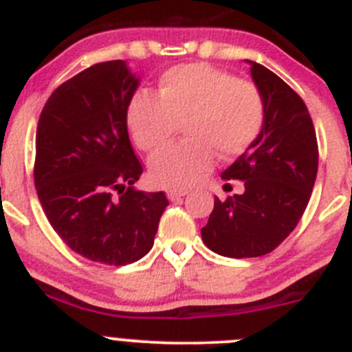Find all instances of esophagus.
Instances as JSON below:
<instances>
[{"label":"esophagus","mask_w":352,"mask_h":352,"mask_svg":"<svg viewBox=\"0 0 352 352\" xmlns=\"http://www.w3.org/2000/svg\"><path fill=\"white\" fill-rule=\"evenodd\" d=\"M187 194L186 189H168L166 190V196H168L170 201H179L180 197H184Z\"/></svg>","instance_id":"1"}]
</instances>
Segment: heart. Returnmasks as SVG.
I'll list each match as a JSON object with an SVG mask.
<instances>
[{
	"instance_id": "1",
	"label": "heart",
	"mask_w": 352,
	"mask_h": 352,
	"mask_svg": "<svg viewBox=\"0 0 352 352\" xmlns=\"http://www.w3.org/2000/svg\"><path fill=\"white\" fill-rule=\"evenodd\" d=\"M158 96L141 91L131 100L127 120L134 141L153 153L186 126L188 140L158 151L150 175L160 186L186 189L212 166L214 153L232 160L250 150L265 122L261 88L204 63L180 65L162 74Z\"/></svg>"
}]
</instances>
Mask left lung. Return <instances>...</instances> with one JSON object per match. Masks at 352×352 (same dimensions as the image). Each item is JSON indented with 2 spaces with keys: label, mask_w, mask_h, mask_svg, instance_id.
Here are the masks:
<instances>
[{
  "label": "left lung",
  "mask_w": 352,
  "mask_h": 352,
  "mask_svg": "<svg viewBox=\"0 0 352 352\" xmlns=\"http://www.w3.org/2000/svg\"><path fill=\"white\" fill-rule=\"evenodd\" d=\"M250 73L265 98L264 127L221 173L242 180L245 190L216 197L201 230L206 247L232 258L261 257L285 242L307 209L318 170L317 134L300 95L265 66L250 61Z\"/></svg>",
  "instance_id": "obj_1"
}]
</instances>
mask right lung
<instances>
[{
    "label": "right lung",
    "instance_id": "1",
    "mask_svg": "<svg viewBox=\"0 0 352 352\" xmlns=\"http://www.w3.org/2000/svg\"><path fill=\"white\" fill-rule=\"evenodd\" d=\"M138 80L124 61L98 63L59 85L35 136L34 182L49 223L88 261L126 265L153 247L168 206L134 187L143 165L127 134Z\"/></svg>",
    "mask_w": 352,
    "mask_h": 352
}]
</instances>
